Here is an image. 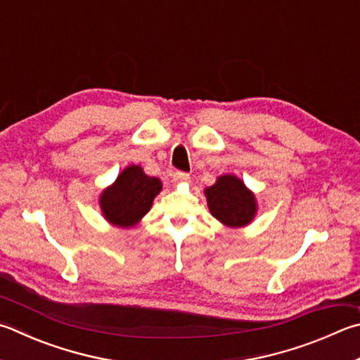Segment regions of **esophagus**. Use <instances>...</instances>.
<instances>
[{
	"instance_id": "1",
	"label": "esophagus",
	"mask_w": 360,
	"mask_h": 360,
	"mask_svg": "<svg viewBox=\"0 0 360 360\" xmlns=\"http://www.w3.org/2000/svg\"><path fill=\"white\" fill-rule=\"evenodd\" d=\"M172 176H173V181L174 182H186V181H188V173H184V172H174Z\"/></svg>"
}]
</instances>
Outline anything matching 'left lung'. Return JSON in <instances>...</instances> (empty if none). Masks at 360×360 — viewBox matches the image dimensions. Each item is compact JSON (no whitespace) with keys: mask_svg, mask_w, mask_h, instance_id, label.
Masks as SVG:
<instances>
[{"mask_svg":"<svg viewBox=\"0 0 360 360\" xmlns=\"http://www.w3.org/2000/svg\"><path fill=\"white\" fill-rule=\"evenodd\" d=\"M207 207L220 224L231 228L245 226L257 214V200L252 191L234 174L219 176L205 191Z\"/></svg>","mask_w":360,"mask_h":360,"instance_id":"left-lung-1","label":"left lung"}]
</instances>
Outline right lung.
I'll return each mask as SVG.
<instances>
[{
  "label": "right lung",
  "instance_id": "add662e5",
  "mask_svg": "<svg viewBox=\"0 0 360 360\" xmlns=\"http://www.w3.org/2000/svg\"><path fill=\"white\" fill-rule=\"evenodd\" d=\"M160 191L159 178L145 174L140 165H130L101 193L99 205L103 217L115 226H134L149 212Z\"/></svg>",
  "mask_w": 360,
  "mask_h": 360
}]
</instances>
